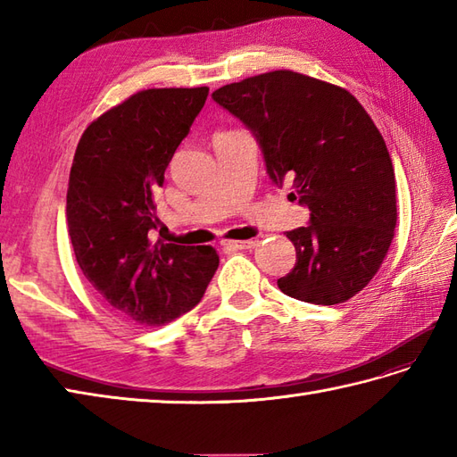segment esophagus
<instances>
[{"label": "esophagus", "instance_id": "obj_1", "mask_svg": "<svg viewBox=\"0 0 457 457\" xmlns=\"http://www.w3.org/2000/svg\"><path fill=\"white\" fill-rule=\"evenodd\" d=\"M257 245L255 239H245V241H223V247L226 249H253Z\"/></svg>", "mask_w": 457, "mask_h": 457}]
</instances>
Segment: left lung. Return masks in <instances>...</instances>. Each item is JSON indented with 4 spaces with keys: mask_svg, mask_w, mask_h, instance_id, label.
<instances>
[{
    "mask_svg": "<svg viewBox=\"0 0 457 457\" xmlns=\"http://www.w3.org/2000/svg\"><path fill=\"white\" fill-rule=\"evenodd\" d=\"M212 96L257 135L269 177L293 179L310 208L312 223L287 231L296 265L278 288L322 306L355 296L383 265L396 228L393 161L363 105L342 86L295 71L251 76Z\"/></svg>",
    "mask_w": 457,
    "mask_h": 457,
    "instance_id": "8db88e82",
    "label": "left lung"
}]
</instances>
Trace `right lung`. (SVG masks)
<instances>
[{"label": "right lung", "mask_w": 457, "mask_h": 457, "mask_svg": "<svg viewBox=\"0 0 457 457\" xmlns=\"http://www.w3.org/2000/svg\"><path fill=\"white\" fill-rule=\"evenodd\" d=\"M210 88H149L94 120L74 153L66 192L79 267L115 312L162 326L200 303L220 265L212 245L153 244L154 192Z\"/></svg>", "instance_id": "obj_1"}]
</instances>
